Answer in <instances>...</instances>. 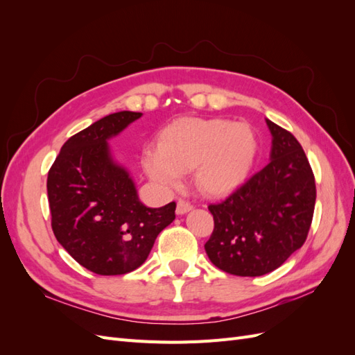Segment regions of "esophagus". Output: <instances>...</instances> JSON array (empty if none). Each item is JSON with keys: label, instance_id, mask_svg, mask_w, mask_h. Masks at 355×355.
Instances as JSON below:
<instances>
[{"label": "esophagus", "instance_id": "obj_1", "mask_svg": "<svg viewBox=\"0 0 355 355\" xmlns=\"http://www.w3.org/2000/svg\"><path fill=\"white\" fill-rule=\"evenodd\" d=\"M192 207V202L187 201V200H178V206H176V213L178 214H185L187 211H189Z\"/></svg>", "mask_w": 355, "mask_h": 355}]
</instances>
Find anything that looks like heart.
<instances>
[{
  "label": "heart",
  "mask_w": 355,
  "mask_h": 355,
  "mask_svg": "<svg viewBox=\"0 0 355 355\" xmlns=\"http://www.w3.org/2000/svg\"><path fill=\"white\" fill-rule=\"evenodd\" d=\"M257 154L252 128L223 118H182L159 132L157 148H146L144 168L157 184L175 188L192 170L196 187L223 196L249 176Z\"/></svg>",
  "instance_id": "obj_1"
}]
</instances>
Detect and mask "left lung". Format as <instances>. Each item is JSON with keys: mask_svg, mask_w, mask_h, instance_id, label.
<instances>
[{"mask_svg": "<svg viewBox=\"0 0 355 355\" xmlns=\"http://www.w3.org/2000/svg\"><path fill=\"white\" fill-rule=\"evenodd\" d=\"M271 161L230 197L210 204L214 228L204 249L219 270L259 277L282 266L304 245L315 207V178L302 146L266 120Z\"/></svg>", "mask_w": 355, "mask_h": 355, "instance_id": "8db88e82", "label": "left lung"}]
</instances>
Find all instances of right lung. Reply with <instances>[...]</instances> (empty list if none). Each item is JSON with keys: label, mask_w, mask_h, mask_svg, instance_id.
<instances>
[{"label": "right lung", "mask_w": 355, "mask_h": 355, "mask_svg": "<svg viewBox=\"0 0 355 355\" xmlns=\"http://www.w3.org/2000/svg\"><path fill=\"white\" fill-rule=\"evenodd\" d=\"M141 115L121 111L101 118L71 136L49 170L55 237L75 261L99 275L135 271L176 216L175 201L159 209L144 206L127 170L110 155L106 141Z\"/></svg>", "instance_id": "right-lung-1"}]
</instances>
